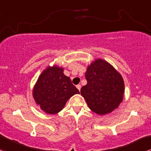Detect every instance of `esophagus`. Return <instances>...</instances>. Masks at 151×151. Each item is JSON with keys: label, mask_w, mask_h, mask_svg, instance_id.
Returning <instances> with one entry per match:
<instances>
[{"label": "esophagus", "mask_w": 151, "mask_h": 151, "mask_svg": "<svg viewBox=\"0 0 151 151\" xmlns=\"http://www.w3.org/2000/svg\"><path fill=\"white\" fill-rule=\"evenodd\" d=\"M77 88L79 90H80V89H81V85H77Z\"/></svg>", "instance_id": "obj_1"}]
</instances>
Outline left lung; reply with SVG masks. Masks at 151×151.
<instances>
[{"instance_id":"obj_1","label":"left lung","mask_w":151,"mask_h":151,"mask_svg":"<svg viewBox=\"0 0 151 151\" xmlns=\"http://www.w3.org/2000/svg\"><path fill=\"white\" fill-rule=\"evenodd\" d=\"M86 85L80 93L89 108L99 115L109 114L117 109L123 100L124 83L122 75L106 61L96 59L89 65Z\"/></svg>"}]
</instances>
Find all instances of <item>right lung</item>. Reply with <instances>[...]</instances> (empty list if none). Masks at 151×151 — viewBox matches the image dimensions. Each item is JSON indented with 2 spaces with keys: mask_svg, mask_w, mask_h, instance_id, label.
<instances>
[{
  "mask_svg": "<svg viewBox=\"0 0 151 151\" xmlns=\"http://www.w3.org/2000/svg\"><path fill=\"white\" fill-rule=\"evenodd\" d=\"M80 92L63 74V68L48 66L40 75L33 88L36 104L45 113L55 114L61 111L66 101Z\"/></svg>",
  "mask_w": 151,
  "mask_h": 151,
  "instance_id": "obj_1",
  "label": "right lung"
}]
</instances>
